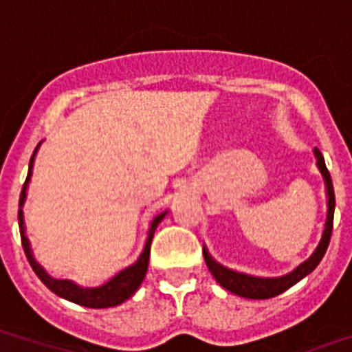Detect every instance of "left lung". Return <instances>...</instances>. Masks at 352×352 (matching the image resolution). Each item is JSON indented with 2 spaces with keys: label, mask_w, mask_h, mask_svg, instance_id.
Returning <instances> with one entry per match:
<instances>
[{
  "label": "left lung",
  "mask_w": 352,
  "mask_h": 352,
  "mask_svg": "<svg viewBox=\"0 0 352 352\" xmlns=\"http://www.w3.org/2000/svg\"><path fill=\"white\" fill-rule=\"evenodd\" d=\"M316 159H318V167L323 174L324 183H327V193H328V214H327V223H324L323 237L319 241L318 248H316L314 253L311 254L309 260H305L304 263L296 267L293 272L286 274L283 277H253L246 276V274L234 272L230 269H225L223 265L216 263L211 256L208 254V251H204V260L208 269L211 270V274L214 276V279L220 283V286H223L225 289H228L230 293L235 295L244 296V298H253V300H265V298H272V296L281 295L283 292H286L288 288H292L293 285L304 279L307 274H311L316 267L319 265V262L323 260L324 253L328 250V244H330L331 230H333V211H335V192H333V183H331L330 170L327 169V164H324L323 155L318 148H314Z\"/></svg>",
  "instance_id": "1"
}]
</instances>
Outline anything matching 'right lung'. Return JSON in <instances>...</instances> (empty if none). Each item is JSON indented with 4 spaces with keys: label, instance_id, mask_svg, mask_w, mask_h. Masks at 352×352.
Wrapping results in <instances>:
<instances>
[{
    "label": "right lung",
    "instance_id": "right-lung-1",
    "mask_svg": "<svg viewBox=\"0 0 352 352\" xmlns=\"http://www.w3.org/2000/svg\"><path fill=\"white\" fill-rule=\"evenodd\" d=\"M38 148V146H36ZM36 153V150H34ZM34 153L29 160V173L28 178H25L24 186H22L21 199H19V228H21V241L22 248H24V253L29 260V265L33 267L34 274L40 277V281L47 286L50 292H54L56 295H59L60 298H66L69 302H75V304L83 305V307L90 309H106V307H115V305L122 304L127 298H131L134 293L138 292V288L143 283L144 276H146L148 270V262H150V246L151 239H153L155 228L160 221L164 220L166 212L159 214L151 221L150 232H148V239L146 244H144L143 253L140 254L136 263H132L131 267L124 269L122 272H118L117 276L109 279L106 285L99 286V288H80L73 281H66V279H54V277L48 276L43 269L36 263V260L33 258V253H31V248H29V241L25 237V228H24V214H22V206H24L25 201V190H28V183L31 179V170H33V160Z\"/></svg>",
    "mask_w": 352,
    "mask_h": 352
}]
</instances>
